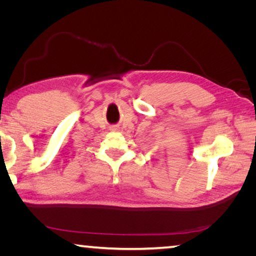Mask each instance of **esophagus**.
Returning a JSON list of instances; mask_svg holds the SVG:
<instances>
[{
    "label": "esophagus",
    "instance_id": "34e87169",
    "mask_svg": "<svg viewBox=\"0 0 256 256\" xmlns=\"http://www.w3.org/2000/svg\"><path fill=\"white\" fill-rule=\"evenodd\" d=\"M110 130H112V132H118V126H112Z\"/></svg>",
    "mask_w": 256,
    "mask_h": 256
}]
</instances>
